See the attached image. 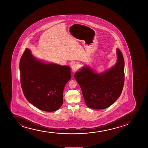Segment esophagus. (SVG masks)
<instances>
[{"label": "esophagus", "mask_w": 148, "mask_h": 148, "mask_svg": "<svg viewBox=\"0 0 148 148\" xmlns=\"http://www.w3.org/2000/svg\"><path fill=\"white\" fill-rule=\"evenodd\" d=\"M77 69H78V65L76 64H75L72 65L71 70H72V71H73V73H75V71H77Z\"/></svg>", "instance_id": "esophagus-1"}]
</instances>
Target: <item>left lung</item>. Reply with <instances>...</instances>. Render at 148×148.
Wrapping results in <instances>:
<instances>
[{
    "mask_svg": "<svg viewBox=\"0 0 148 148\" xmlns=\"http://www.w3.org/2000/svg\"><path fill=\"white\" fill-rule=\"evenodd\" d=\"M116 64L105 71L97 73L86 65L75 73V78L88 107L96 110L106 109L121 96L124 85V61L119 48L116 49Z\"/></svg>",
    "mask_w": 148,
    "mask_h": 148,
    "instance_id": "obj_1",
    "label": "left lung"
}]
</instances>
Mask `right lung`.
I'll return each mask as SVG.
<instances>
[{
  "instance_id": "1",
  "label": "right lung",
  "mask_w": 148,
  "mask_h": 148,
  "mask_svg": "<svg viewBox=\"0 0 148 148\" xmlns=\"http://www.w3.org/2000/svg\"><path fill=\"white\" fill-rule=\"evenodd\" d=\"M20 70L23 92L31 104L49 112L61 107L64 89L71 78L70 66L45 63L26 48L21 58Z\"/></svg>"
}]
</instances>
